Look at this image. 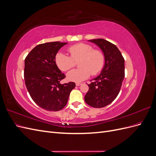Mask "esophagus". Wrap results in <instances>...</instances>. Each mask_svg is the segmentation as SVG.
Wrapping results in <instances>:
<instances>
[{
	"label": "esophagus",
	"instance_id": "34e87169",
	"mask_svg": "<svg viewBox=\"0 0 156 156\" xmlns=\"http://www.w3.org/2000/svg\"><path fill=\"white\" fill-rule=\"evenodd\" d=\"M75 84H76V86H81L82 84L81 83H77Z\"/></svg>",
	"mask_w": 156,
	"mask_h": 156
}]
</instances>
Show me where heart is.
Returning a JSON list of instances; mask_svg holds the SVG:
<instances>
[{"label":"heart","mask_w":156,"mask_h":156,"mask_svg":"<svg viewBox=\"0 0 156 156\" xmlns=\"http://www.w3.org/2000/svg\"><path fill=\"white\" fill-rule=\"evenodd\" d=\"M71 56L58 52L55 56L58 67L64 72L72 68L75 62L81 59L79 63L80 69H72L67 73L69 81L81 82L89 77L90 74L96 75L104 65V55L100 51L94 50L90 45L80 43L71 46L68 49Z\"/></svg>","instance_id":"obj_1"}]
</instances>
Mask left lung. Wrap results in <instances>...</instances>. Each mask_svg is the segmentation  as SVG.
I'll return each mask as SVG.
<instances>
[{
    "label": "left lung",
    "mask_w": 156,
    "mask_h": 156,
    "mask_svg": "<svg viewBox=\"0 0 156 156\" xmlns=\"http://www.w3.org/2000/svg\"><path fill=\"white\" fill-rule=\"evenodd\" d=\"M98 46L104 55L105 63L100 74L88 84L84 101L90 106L101 108L110 104L119 94L124 79V59L117 47L104 39L88 40Z\"/></svg>",
    "instance_id": "8db88e82"
}]
</instances>
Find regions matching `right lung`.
Segmentation results:
<instances>
[{
    "mask_svg": "<svg viewBox=\"0 0 156 156\" xmlns=\"http://www.w3.org/2000/svg\"><path fill=\"white\" fill-rule=\"evenodd\" d=\"M67 44L60 41L37 45L25 60V85L36 104L49 111H60L67 104L73 82L60 84L66 77L55 62L59 49Z\"/></svg>",
    "mask_w": 156,
    "mask_h": 156,
    "instance_id": "right-lung-1",
    "label": "right lung"
}]
</instances>
